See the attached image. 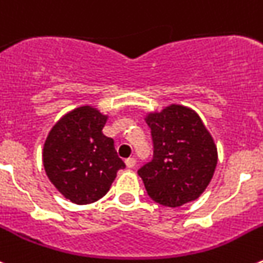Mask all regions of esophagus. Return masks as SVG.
Masks as SVG:
<instances>
[{
  "label": "esophagus",
  "mask_w": 263,
  "mask_h": 263,
  "mask_svg": "<svg viewBox=\"0 0 263 263\" xmlns=\"http://www.w3.org/2000/svg\"><path fill=\"white\" fill-rule=\"evenodd\" d=\"M126 165L128 169H132V167H135V165H136V160H135L134 157H129L126 160Z\"/></svg>",
  "instance_id": "1"
}]
</instances>
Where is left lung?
I'll return each instance as SVG.
<instances>
[{
    "label": "left lung",
    "mask_w": 263,
    "mask_h": 263,
    "mask_svg": "<svg viewBox=\"0 0 263 263\" xmlns=\"http://www.w3.org/2000/svg\"><path fill=\"white\" fill-rule=\"evenodd\" d=\"M153 158L137 170L151 199L165 207L195 200L211 182L217 164L214 139L195 111L172 105L145 118Z\"/></svg>",
    "instance_id": "obj_1"
}]
</instances>
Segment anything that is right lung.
<instances>
[{
	"label": "right lung",
	"instance_id": "1",
	"mask_svg": "<svg viewBox=\"0 0 263 263\" xmlns=\"http://www.w3.org/2000/svg\"><path fill=\"white\" fill-rule=\"evenodd\" d=\"M107 117L91 106L68 112L49 131L43 165L49 181L67 199L89 204L106 195L119 169L114 140L103 135Z\"/></svg>",
	"mask_w": 263,
	"mask_h": 263
}]
</instances>
